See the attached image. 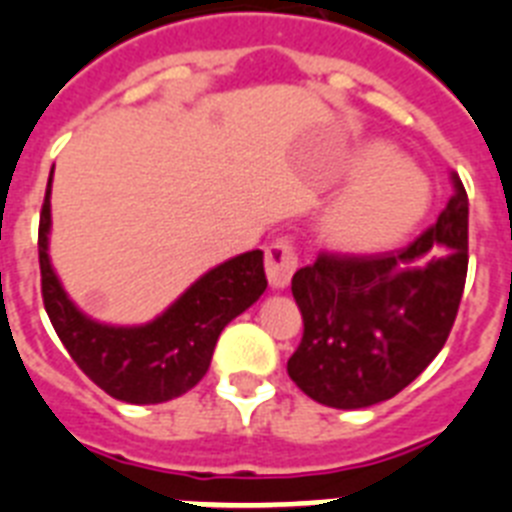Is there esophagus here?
Here are the masks:
<instances>
[{
  "instance_id": "34e87169",
  "label": "esophagus",
  "mask_w": 512,
  "mask_h": 512,
  "mask_svg": "<svg viewBox=\"0 0 512 512\" xmlns=\"http://www.w3.org/2000/svg\"><path fill=\"white\" fill-rule=\"evenodd\" d=\"M266 280L274 290H285L298 269V253L287 238H277L266 246Z\"/></svg>"
}]
</instances>
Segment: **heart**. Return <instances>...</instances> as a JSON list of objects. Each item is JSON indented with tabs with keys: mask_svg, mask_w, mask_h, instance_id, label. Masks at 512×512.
I'll return each instance as SVG.
<instances>
[{
	"mask_svg": "<svg viewBox=\"0 0 512 512\" xmlns=\"http://www.w3.org/2000/svg\"><path fill=\"white\" fill-rule=\"evenodd\" d=\"M348 188L322 214V238L345 253H377L398 246L424 219L429 188L403 164L390 143H361L350 156Z\"/></svg>",
	"mask_w": 512,
	"mask_h": 512,
	"instance_id": "b5f03b06",
	"label": "heart"
}]
</instances>
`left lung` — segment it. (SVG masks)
Returning <instances> with one entry per match:
<instances>
[{
    "mask_svg": "<svg viewBox=\"0 0 512 512\" xmlns=\"http://www.w3.org/2000/svg\"><path fill=\"white\" fill-rule=\"evenodd\" d=\"M455 193L429 230L398 253H322L293 274L301 345L287 374L308 398L356 411L395 398L437 358L468 272V196Z\"/></svg>",
    "mask_w": 512,
    "mask_h": 512,
    "instance_id": "left-lung-1",
    "label": "left lung"
}]
</instances>
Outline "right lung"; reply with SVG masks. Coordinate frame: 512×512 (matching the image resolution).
Masks as SVG:
<instances>
[{
    "mask_svg": "<svg viewBox=\"0 0 512 512\" xmlns=\"http://www.w3.org/2000/svg\"><path fill=\"white\" fill-rule=\"evenodd\" d=\"M49 196L52 177L38 222V264L44 308L67 353L91 382L122 403L154 405L185 395L209 371L222 329L266 290L264 253H240L214 266L154 322L112 327L83 314L54 274L49 261Z\"/></svg>",
    "mask_w": 512,
    "mask_h": 512,
    "instance_id": "right-lung-1",
    "label": "right lung"
}]
</instances>
